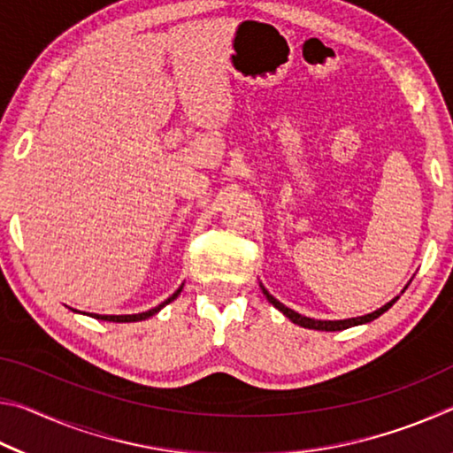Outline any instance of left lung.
<instances>
[{
  "label": "left lung",
  "instance_id": "obj_1",
  "mask_svg": "<svg viewBox=\"0 0 453 453\" xmlns=\"http://www.w3.org/2000/svg\"><path fill=\"white\" fill-rule=\"evenodd\" d=\"M259 286H262V283H259ZM408 286H410V283H408ZM408 286H405V288H408ZM262 291H264V296L267 297V302H270L275 310H280L288 319L294 321V324L302 326V327H308V329H319V332H342V329H348V327H354V326L370 324V321H373L375 318H380L381 313H386L397 300H400V296H397V297H394L392 302H388L386 305H381L380 310H375L372 313H365V316L348 318V319H313V318H305V316H302V313H297L294 310H289L288 305H283L281 302L275 300V297L264 286H262ZM402 294H403V291H402Z\"/></svg>",
  "mask_w": 453,
  "mask_h": 453
}]
</instances>
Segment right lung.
<instances>
[{
  "label": "right lung",
  "mask_w": 453,
  "mask_h": 453,
  "mask_svg": "<svg viewBox=\"0 0 453 453\" xmlns=\"http://www.w3.org/2000/svg\"><path fill=\"white\" fill-rule=\"evenodd\" d=\"M181 289H183V283L181 286L173 291V294L167 297L165 302H162L159 305H156V308H151V310H148V311H142V313H132V316H99V313H91V318H96V319H102V321H116V324H127V321H142V319H148V318H151V316H156V313L162 310V308H165L167 303L170 302H173L175 297H178L180 294H181ZM73 311H78V310H73Z\"/></svg>",
  "instance_id": "1"
}]
</instances>
